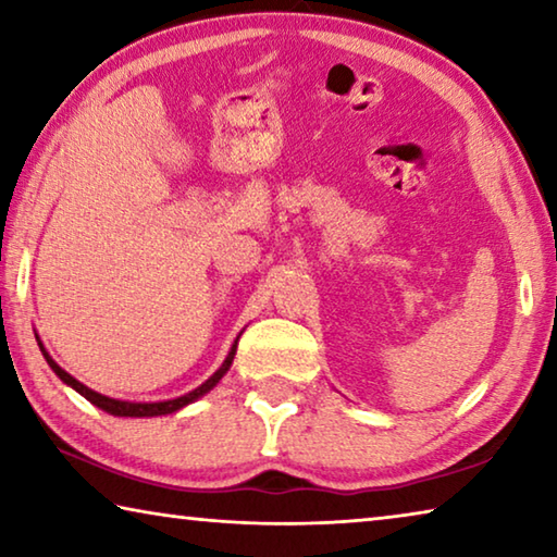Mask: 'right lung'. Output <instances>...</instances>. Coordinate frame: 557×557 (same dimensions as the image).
Wrapping results in <instances>:
<instances>
[{
    "mask_svg": "<svg viewBox=\"0 0 557 557\" xmlns=\"http://www.w3.org/2000/svg\"><path fill=\"white\" fill-rule=\"evenodd\" d=\"M36 338H39V336H36ZM39 348H41V354H44V358H46V363H49L51 369H53V373L59 375V379H61L65 385H71V388H73L75 393H81L83 398L90 400L92 405H98L100 410H106V412H110V414H117V418H154V414H172V412H176V410H182L184 405L199 400L201 395L209 393V391L213 388V385L223 379L225 371L231 369L233 356H235V348H238V338H235V342H233L231 351H228V356H225V361H223L221 369L215 371L209 381L201 383L196 391L182 395V398L162 400V403H129V400H115V398H108V395H100V393H96V391H90L88 385H83L81 381H75L71 373H65V371L61 369V366L55 363L53 358L49 356V351H46L44 344H41V338H39Z\"/></svg>",
    "mask_w": 557,
    "mask_h": 557,
    "instance_id": "1",
    "label": "right lung"
}]
</instances>
